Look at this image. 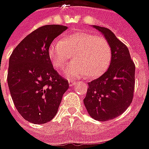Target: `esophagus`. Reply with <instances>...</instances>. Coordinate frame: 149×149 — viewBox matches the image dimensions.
<instances>
[{
    "label": "esophagus",
    "instance_id": "34e87169",
    "mask_svg": "<svg viewBox=\"0 0 149 149\" xmlns=\"http://www.w3.org/2000/svg\"><path fill=\"white\" fill-rule=\"evenodd\" d=\"M76 81L75 80H72V79H70V80H69V86H72L73 85H75V84H76Z\"/></svg>",
    "mask_w": 149,
    "mask_h": 149
}]
</instances>
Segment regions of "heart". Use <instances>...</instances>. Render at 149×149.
Returning <instances> with one entry per match:
<instances>
[{"instance_id":"obj_1","label":"heart","mask_w":149,"mask_h":149,"mask_svg":"<svg viewBox=\"0 0 149 149\" xmlns=\"http://www.w3.org/2000/svg\"><path fill=\"white\" fill-rule=\"evenodd\" d=\"M49 57L56 70H61L72 54L73 61L64 70L65 77L95 78L107 70L112 60V49L104 37L85 31L65 35L49 47Z\"/></svg>"}]
</instances>
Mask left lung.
<instances>
[{
  "mask_svg": "<svg viewBox=\"0 0 149 149\" xmlns=\"http://www.w3.org/2000/svg\"><path fill=\"white\" fill-rule=\"evenodd\" d=\"M93 27L109 43L112 60L108 70L88 83L83 102L92 118L105 122L119 116L130 106L135 89V66L128 47L109 29L95 25Z\"/></svg>",
  "mask_w": 149,
  "mask_h": 149,
  "instance_id": "left-lung-1",
  "label": "left lung"
}]
</instances>
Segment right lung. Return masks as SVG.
Here are the masks:
<instances>
[{
  "mask_svg": "<svg viewBox=\"0 0 149 149\" xmlns=\"http://www.w3.org/2000/svg\"><path fill=\"white\" fill-rule=\"evenodd\" d=\"M67 29L45 25L26 36L10 56L8 83L18 112L25 120L44 124L58 111L69 83L53 67L49 47Z\"/></svg>",
  "mask_w": 149,
  "mask_h": 149,
  "instance_id": "1",
  "label": "right lung"
}]
</instances>
